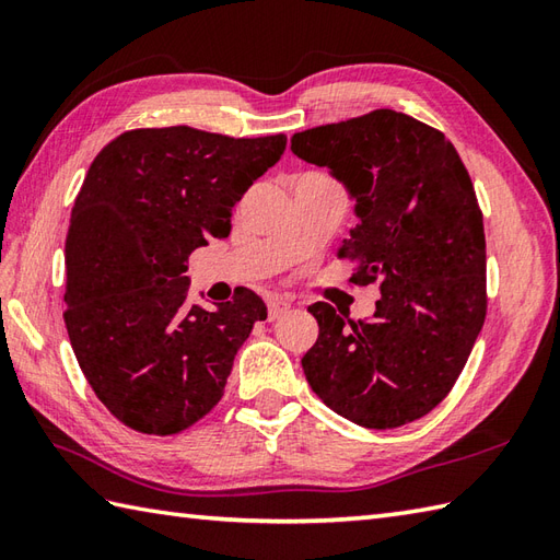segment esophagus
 Here are the masks:
<instances>
[{"instance_id":"obj_1","label":"esophagus","mask_w":560,"mask_h":560,"mask_svg":"<svg viewBox=\"0 0 560 560\" xmlns=\"http://www.w3.org/2000/svg\"><path fill=\"white\" fill-rule=\"evenodd\" d=\"M267 307H269V319L273 323V319H279L283 313H289L291 303L287 299H279V295H271L267 301Z\"/></svg>"}]
</instances>
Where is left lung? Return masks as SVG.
Here are the masks:
<instances>
[{
    "label": "left lung",
    "instance_id": "left-lung-1",
    "mask_svg": "<svg viewBox=\"0 0 560 560\" xmlns=\"http://www.w3.org/2000/svg\"><path fill=\"white\" fill-rule=\"evenodd\" d=\"M295 156L327 165L359 219L337 247L355 287L380 283L368 323L329 303L303 371L331 411L363 428H399L433 411L467 363L489 307L483 217L457 149L440 129L380 108L291 137Z\"/></svg>",
    "mask_w": 560,
    "mask_h": 560
}]
</instances>
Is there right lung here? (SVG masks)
Instances as JSON below:
<instances>
[{"label": "right lung", "instance_id": "add662e5", "mask_svg": "<svg viewBox=\"0 0 560 560\" xmlns=\"http://www.w3.org/2000/svg\"><path fill=\"white\" fill-rule=\"evenodd\" d=\"M287 137L233 139L187 125L129 129L93 159L65 243V325L91 389L117 421L175 435L217 407L267 305L235 289L187 305V259L231 233L233 205Z\"/></svg>", "mask_w": 560, "mask_h": 560}]
</instances>
